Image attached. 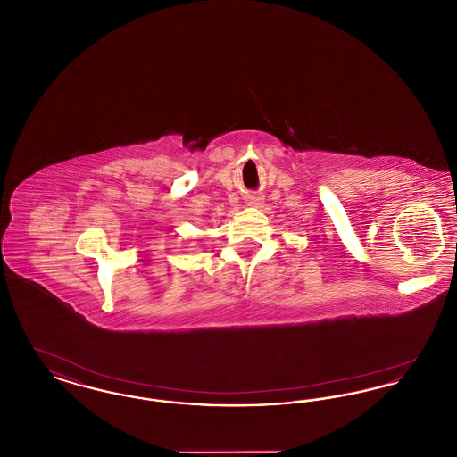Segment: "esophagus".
Returning a JSON list of instances; mask_svg holds the SVG:
<instances>
[{"instance_id":"obj_1","label":"esophagus","mask_w":457,"mask_h":457,"mask_svg":"<svg viewBox=\"0 0 457 457\" xmlns=\"http://www.w3.org/2000/svg\"><path fill=\"white\" fill-rule=\"evenodd\" d=\"M246 202H248V205H252V207H257V205H261L262 204V196H248V200H246Z\"/></svg>"}]
</instances>
